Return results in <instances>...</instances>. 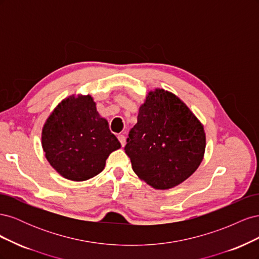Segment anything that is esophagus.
Returning <instances> with one entry per match:
<instances>
[{"mask_svg":"<svg viewBox=\"0 0 259 259\" xmlns=\"http://www.w3.org/2000/svg\"><path fill=\"white\" fill-rule=\"evenodd\" d=\"M117 139L120 140L122 147H124L125 146V136L124 135H117Z\"/></svg>","mask_w":259,"mask_h":259,"instance_id":"obj_1","label":"esophagus"}]
</instances>
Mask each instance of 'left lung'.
Instances as JSON below:
<instances>
[{"label":"left lung","instance_id":"8db88e82","mask_svg":"<svg viewBox=\"0 0 259 259\" xmlns=\"http://www.w3.org/2000/svg\"><path fill=\"white\" fill-rule=\"evenodd\" d=\"M204 126L184 101L163 89L150 91L125 146L135 174L158 190L189 178L204 158Z\"/></svg>","mask_w":259,"mask_h":259}]
</instances>
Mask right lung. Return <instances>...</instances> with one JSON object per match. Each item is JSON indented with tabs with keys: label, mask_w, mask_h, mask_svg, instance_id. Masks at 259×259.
<instances>
[{
	"label": "right lung",
	"mask_w": 259,
	"mask_h": 259,
	"mask_svg": "<svg viewBox=\"0 0 259 259\" xmlns=\"http://www.w3.org/2000/svg\"><path fill=\"white\" fill-rule=\"evenodd\" d=\"M42 148L51 166L64 178L84 182L104 170L121 144L109 130L91 95H71L54 109L42 128Z\"/></svg>",
	"instance_id": "add662e5"
}]
</instances>
